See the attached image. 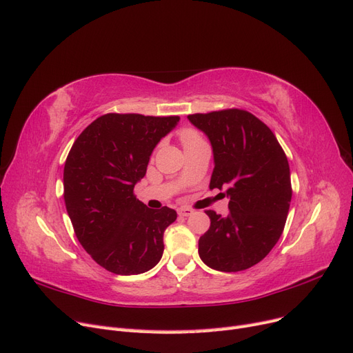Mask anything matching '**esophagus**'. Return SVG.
I'll list each match as a JSON object with an SVG mask.
<instances>
[{
    "label": "esophagus",
    "mask_w": 353,
    "mask_h": 353,
    "mask_svg": "<svg viewBox=\"0 0 353 353\" xmlns=\"http://www.w3.org/2000/svg\"><path fill=\"white\" fill-rule=\"evenodd\" d=\"M191 213H193V210H191L190 208H179L178 209V215L179 216H190Z\"/></svg>",
    "instance_id": "obj_1"
}]
</instances>
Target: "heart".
<instances>
[{"instance_id":"heart-1","label":"heart","mask_w":353,"mask_h":353,"mask_svg":"<svg viewBox=\"0 0 353 353\" xmlns=\"http://www.w3.org/2000/svg\"><path fill=\"white\" fill-rule=\"evenodd\" d=\"M181 140H183V145L185 147V145H190V144H193V143L201 141V138L199 137L197 132L191 131V130H187V131H184L183 134H181Z\"/></svg>"}]
</instances>
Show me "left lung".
Instances as JSON below:
<instances>
[{"label":"left lung","mask_w":353,"mask_h":353,"mask_svg":"<svg viewBox=\"0 0 353 353\" xmlns=\"http://www.w3.org/2000/svg\"><path fill=\"white\" fill-rule=\"evenodd\" d=\"M213 153L210 188L225 190L227 216L208 210L210 227L199 240V256L222 272L261 262L281 237L292 201L290 168L272 131L249 112L228 109L190 114Z\"/></svg>","instance_id":"obj_1"}]
</instances>
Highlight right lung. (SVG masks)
<instances>
[{
    "label": "right lung",
    "instance_id": "right-lung-1",
    "mask_svg": "<svg viewBox=\"0 0 353 353\" xmlns=\"http://www.w3.org/2000/svg\"><path fill=\"white\" fill-rule=\"evenodd\" d=\"M178 122L179 116L109 113L85 128L70 148L63 172L68 215L82 248L113 274H143L162 259L163 232L176 212L147 208L134 187Z\"/></svg>",
    "mask_w": 353,
    "mask_h": 353
}]
</instances>
